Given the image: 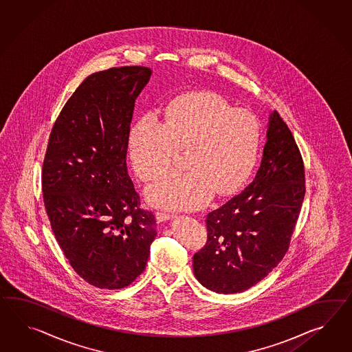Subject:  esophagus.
<instances>
[{
  "label": "esophagus",
  "mask_w": 352,
  "mask_h": 352,
  "mask_svg": "<svg viewBox=\"0 0 352 352\" xmlns=\"http://www.w3.org/2000/svg\"><path fill=\"white\" fill-rule=\"evenodd\" d=\"M155 216H156L157 221H168L173 217V214H168V212H162V211H157Z\"/></svg>",
  "instance_id": "34e87169"
}]
</instances>
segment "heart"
<instances>
[{
	"mask_svg": "<svg viewBox=\"0 0 352 352\" xmlns=\"http://www.w3.org/2000/svg\"><path fill=\"white\" fill-rule=\"evenodd\" d=\"M261 140L257 117L235 109L212 93H197L172 105L166 120L146 113L129 132V156L142 180L157 179L174 169L186 153V172L146 189L157 206L192 210L214 196L230 195L252 172Z\"/></svg>",
	"mask_w": 352,
	"mask_h": 352,
	"instance_id": "b5f03b06",
	"label": "heart"
}]
</instances>
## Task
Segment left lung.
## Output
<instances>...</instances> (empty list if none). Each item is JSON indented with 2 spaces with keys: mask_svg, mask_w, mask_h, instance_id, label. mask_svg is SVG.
Wrapping results in <instances>:
<instances>
[{
  "mask_svg": "<svg viewBox=\"0 0 352 352\" xmlns=\"http://www.w3.org/2000/svg\"><path fill=\"white\" fill-rule=\"evenodd\" d=\"M304 173L292 131L271 113L254 179L207 214L206 245L193 256L199 283L219 294L244 292L281 262L304 201Z\"/></svg>",
  "mask_w": 352,
  "mask_h": 352,
  "instance_id": "8db88e82",
  "label": "left lung"
}]
</instances>
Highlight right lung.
I'll list each match as a JSON object with an SVG mask.
<instances>
[{
  "label": "right lung",
  "instance_id": "1",
  "mask_svg": "<svg viewBox=\"0 0 352 352\" xmlns=\"http://www.w3.org/2000/svg\"><path fill=\"white\" fill-rule=\"evenodd\" d=\"M153 71L95 72L54 122L42 170L52 230L75 272L99 289H123L144 272L156 236L127 172L135 102Z\"/></svg>",
  "mask_w": 352,
  "mask_h": 352
}]
</instances>
